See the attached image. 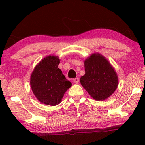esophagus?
<instances>
[{"label": "esophagus", "mask_w": 145, "mask_h": 145, "mask_svg": "<svg viewBox=\"0 0 145 145\" xmlns=\"http://www.w3.org/2000/svg\"><path fill=\"white\" fill-rule=\"evenodd\" d=\"M73 81H74V83H78V82H79L80 80H79V78H74V80H73Z\"/></svg>", "instance_id": "34e87169"}]
</instances>
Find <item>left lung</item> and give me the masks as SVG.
<instances>
[{"label": "left lung", "mask_w": 145, "mask_h": 145, "mask_svg": "<svg viewBox=\"0 0 145 145\" xmlns=\"http://www.w3.org/2000/svg\"><path fill=\"white\" fill-rule=\"evenodd\" d=\"M84 69L80 83L93 99L104 100L115 91L119 83L117 75L104 56L91 54L84 61Z\"/></svg>", "instance_id": "1"}]
</instances>
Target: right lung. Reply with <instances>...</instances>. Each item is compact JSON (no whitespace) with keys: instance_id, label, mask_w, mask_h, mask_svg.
Returning a JSON list of instances; mask_svg holds the SVG:
<instances>
[{"instance_id":"1","label":"right lung","mask_w":145,"mask_h":145,"mask_svg":"<svg viewBox=\"0 0 145 145\" xmlns=\"http://www.w3.org/2000/svg\"><path fill=\"white\" fill-rule=\"evenodd\" d=\"M58 56L45 57L35 67L31 76V86L33 94L41 103L56 106L61 103L71 83L58 67Z\"/></svg>"}]
</instances>
